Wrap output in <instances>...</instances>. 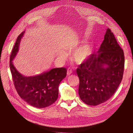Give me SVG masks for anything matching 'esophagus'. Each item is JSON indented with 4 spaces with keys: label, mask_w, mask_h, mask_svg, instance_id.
<instances>
[{
    "label": "esophagus",
    "mask_w": 133,
    "mask_h": 133,
    "mask_svg": "<svg viewBox=\"0 0 133 133\" xmlns=\"http://www.w3.org/2000/svg\"><path fill=\"white\" fill-rule=\"evenodd\" d=\"M67 75H71L72 73V69H71L70 68H69V69L67 70Z\"/></svg>",
    "instance_id": "1"
}]
</instances>
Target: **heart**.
I'll return each mask as SVG.
<instances>
[{
  "label": "heart",
  "mask_w": 133,
  "mask_h": 133,
  "mask_svg": "<svg viewBox=\"0 0 133 133\" xmlns=\"http://www.w3.org/2000/svg\"><path fill=\"white\" fill-rule=\"evenodd\" d=\"M91 54V48L89 45L82 46L75 52L74 57L77 62H82L88 58Z\"/></svg>",
  "instance_id": "1"
}]
</instances>
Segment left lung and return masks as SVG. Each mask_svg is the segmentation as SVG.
I'll return each mask as SVG.
<instances>
[{"label":"left lung","mask_w":133,"mask_h":133,"mask_svg":"<svg viewBox=\"0 0 133 133\" xmlns=\"http://www.w3.org/2000/svg\"><path fill=\"white\" fill-rule=\"evenodd\" d=\"M124 54L113 33L107 29L97 52L91 55L77 69L81 100L96 106L108 100L123 79Z\"/></svg>","instance_id":"left-lung-1"}]
</instances>
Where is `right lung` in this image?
<instances>
[{"instance_id": "add662e5", "label": "right lung", "mask_w": 133, "mask_h": 133, "mask_svg": "<svg viewBox=\"0 0 133 133\" xmlns=\"http://www.w3.org/2000/svg\"><path fill=\"white\" fill-rule=\"evenodd\" d=\"M24 32L18 36L10 57V69L14 85L19 96L33 107L44 108L53 104L58 98V86L66 77L67 69L55 68L41 75L26 77L21 74L13 64Z\"/></svg>"}]
</instances>
